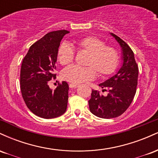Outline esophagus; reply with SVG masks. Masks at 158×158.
<instances>
[{"label": "esophagus", "mask_w": 158, "mask_h": 158, "mask_svg": "<svg viewBox=\"0 0 158 158\" xmlns=\"http://www.w3.org/2000/svg\"><path fill=\"white\" fill-rule=\"evenodd\" d=\"M69 87H70V88H72V89H74V88H77L78 85H76V84H70V85H69Z\"/></svg>", "instance_id": "esophagus-1"}]
</instances>
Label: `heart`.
Instances as JSON below:
<instances>
[{"label":"heart","mask_w":158,"mask_h":158,"mask_svg":"<svg viewBox=\"0 0 158 158\" xmlns=\"http://www.w3.org/2000/svg\"><path fill=\"white\" fill-rule=\"evenodd\" d=\"M77 48L89 53L86 65L81 67L71 65L63 70L61 77L73 84H80L91 80L96 77V71L101 77L114 73L119 64V53L115 49L106 46L105 41L94 36H88L78 40ZM58 60L62 65L71 63L74 58V50L68 43H62L58 49Z\"/></svg>","instance_id":"b5f03b06"}]
</instances>
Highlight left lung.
I'll return each mask as SVG.
<instances>
[{"instance_id": "8db88e82", "label": "left lung", "mask_w": 158, "mask_h": 158, "mask_svg": "<svg viewBox=\"0 0 158 158\" xmlns=\"http://www.w3.org/2000/svg\"><path fill=\"white\" fill-rule=\"evenodd\" d=\"M121 48L122 64L115 75L99 84L107 96L92 90L88 101L90 112L98 117L114 118L124 113L129 107L136 94L138 79V67L135 54L128 44L114 33H110Z\"/></svg>"}]
</instances>
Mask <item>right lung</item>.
Returning a JSON list of instances; mask_svg holds the SVG:
<instances>
[{
	"label": "right lung",
	"mask_w": 158,
	"mask_h": 158,
	"mask_svg": "<svg viewBox=\"0 0 158 158\" xmlns=\"http://www.w3.org/2000/svg\"><path fill=\"white\" fill-rule=\"evenodd\" d=\"M68 30H57L46 34L29 49L21 64L20 84L27 108L38 117L52 119L65 113L69 86L62 81L55 90L48 82L56 78L54 70L58 49Z\"/></svg>",
	"instance_id": "right-lung-1"
}]
</instances>
